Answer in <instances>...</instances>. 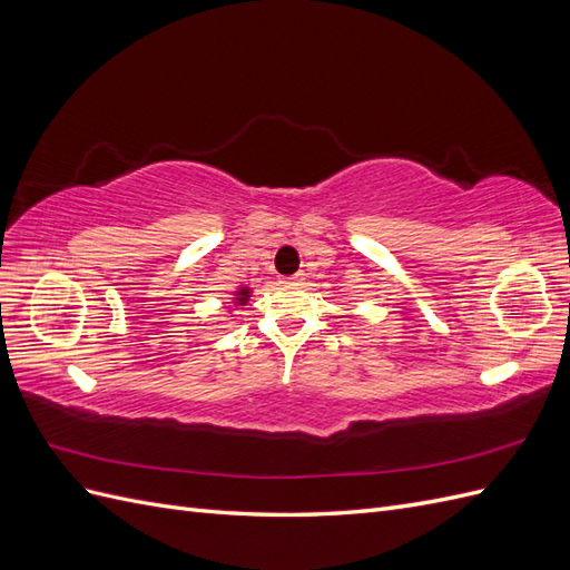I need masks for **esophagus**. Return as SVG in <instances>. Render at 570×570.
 <instances>
[{"instance_id":"obj_1","label":"esophagus","mask_w":570,"mask_h":570,"mask_svg":"<svg viewBox=\"0 0 570 570\" xmlns=\"http://www.w3.org/2000/svg\"><path fill=\"white\" fill-rule=\"evenodd\" d=\"M304 281V273L299 271V273H295V275H287L285 278V283H302Z\"/></svg>"}]
</instances>
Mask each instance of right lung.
<instances>
[{"instance_id": "add662e5", "label": "right lung", "mask_w": 570, "mask_h": 570, "mask_svg": "<svg viewBox=\"0 0 570 570\" xmlns=\"http://www.w3.org/2000/svg\"><path fill=\"white\" fill-rule=\"evenodd\" d=\"M239 295H243V299H245V297H247V295H249V292H247V289H243V292H239ZM243 299H237V302H239V304H245V302H243Z\"/></svg>"}]
</instances>
